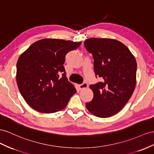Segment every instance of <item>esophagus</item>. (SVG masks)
I'll list each match as a JSON object with an SVG mask.
<instances>
[{
  "label": "esophagus",
  "instance_id": "esophagus-1",
  "mask_svg": "<svg viewBox=\"0 0 154 154\" xmlns=\"http://www.w3.org/2000/svg\"><path fill=\"white\" fill-rule=\"evenodd\" d=\"M88 85L86 82H83L82 84L79 85V88L80 90L85 89V88H88Z\"/></svg>",
  "mask_w": 154,
  "mask_h": 154
}]
</instances>
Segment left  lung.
I'll list each match as a JSON object with an SVG mask.
<instances>
[{"label":"left lung","mask_w":154,"mask_h":154,"mask_svg":"<svg viewBox=\"0 0 154 154\" xmlns=\"http://www.w3.org/2000/svg\"><path fill=\"white\" fill-rule=\"evenodd\" d=\"M85 46L93 55L96 77L102 79L90 86L94 98L86 107L96 117H109L125 106L135 90L136 60L128 48L116 39L90 38L85 41Z\"/></svg>","instance_id":"left-lung-1"}]
</instances>
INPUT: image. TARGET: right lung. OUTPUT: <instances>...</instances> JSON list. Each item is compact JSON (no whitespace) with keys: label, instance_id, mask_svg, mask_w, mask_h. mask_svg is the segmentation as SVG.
Wrapping results in <instances>:
<instances>
[{"label":"right lung","instance_id":"add662e5","mask_svg":"<svg viewBox=\"0 0 154 154\" xmlns=\"http://www.w3.org/2000/svg\"><path fill=\"white\" fill-rule=\"evenodd\" d=\"M81 43L43 38L20 55L17 63V83L30 107L38 112L51 113L66 106L77 91L66 77L65 57ZM60 73L62 77L60 78Z\"/></svg>","mask_w":154,"mask_h":154}]
</instances>
